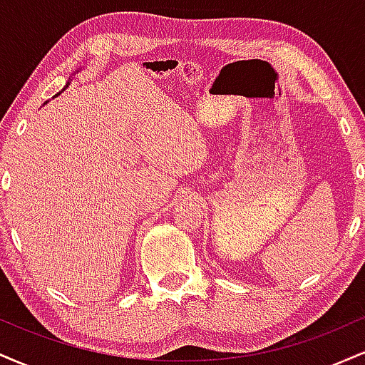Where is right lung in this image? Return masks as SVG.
Segmentation results:
<instances>
[{"label":"right lung","mask_w":365,"mask_h":365,"mask_svg":"<svg viewBox=\"0 0 365 365\" xmlns=\"http://www.w3.org/2000/svg\"><path fill=\"white\" fill-rule=\"evenodd\" d=\"M66 86H68V83H66Z\"/></svg>","instance_id":"add662e5"}]
</instances>
